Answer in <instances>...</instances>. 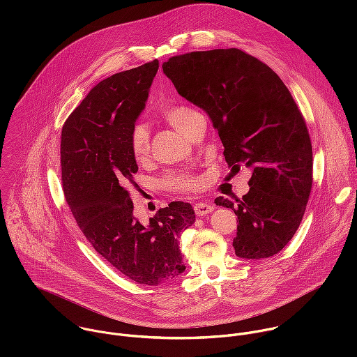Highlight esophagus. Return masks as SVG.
Segmentation results:
<instances>
[{
    "instance_id": "34e87169",
    "label": "esophagus",
    "mask_w": 357,
    "mask_h": 357,
    "mask_svg": "<svg viewBox=\"0 0 357 357\" xmlns=\"http://www.w3.org/2000/svg\"><path fill=\"white\" fill-rule=\"evenodd\" d=\"M213 209H215L213 203L208 202V200L206 202H199V203H196V205H195V213L197 216H205V215L213 212Z\"/></svg>"
}]
</instances>
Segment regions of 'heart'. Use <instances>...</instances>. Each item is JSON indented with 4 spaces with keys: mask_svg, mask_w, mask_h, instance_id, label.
Masks as SVG:
<instances>
[{
    "mask_svg": "<svg viewBox=\"0 0 357 357\" xmlns=\"http://www.w3.org/2000/svg\"><path fill=\"white\" fill-rule=\"evenodd\" d=\"M190 107L186 106H179V105H171L164 109V117L168 120L179 132L183 134L186 126L189 124L190 119L196 114ZM130 148L132 155L137 160H145L149 154V148H151V141H149V132L145 124L139 123L135 124L130 132ZM168 186L172 189H195L197 188L199 182L196 178L189 176V175H172L167 181Z\"/></svg>",
    "mask_w": 357,
    "mask_h": 357,
    "instance_id": "b5f03b06",
    "label": "heart"
}]
</instances>
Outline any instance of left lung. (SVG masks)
<instances>
[{
    "instance_id": "obj_1",
    "label": "left lung",
    "mask_w": 357,
    "mask_h": 357,
    "mask_svg": "<svg viewBox=\"0 0 357 357\" xmlns=\"http://www.w3.org/2000/svg\"><path fill=\"white\" fill-rule=\"evenodd\" d=\"M176 91L206 112L229 167L251 171L250 190L236 203V256H274L299 227L312 188V145L289 90L261 61L238 49H213L174 56L162 65Z\"/></svg>"
}]
</instances>
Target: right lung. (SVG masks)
Listing matches in <instances>:
<instances>
[{"mask_svg": "<svg viewBox=\"0 0 357 357\" xmlns=\"http://www.w3.org/2000/svg\"><path fill=\"white\" fill-rule=\"evenodd\" d=\"M158 68L152 61L97 83L66 120L61 141L63 192L80 230L101 257L144 285L185 271L178 238L196 220L185 202H171L146 226L132 213L128 185L138 165L130 132Z\"/></svg>", "mask_w": 357, "mask_h": 357, "instance_id": "add662e5", "label": "right lung"}]
</instances>
